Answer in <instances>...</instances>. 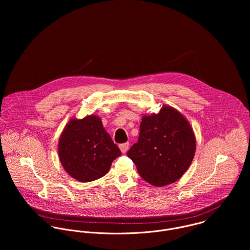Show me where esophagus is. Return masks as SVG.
I'll use <instances>...</instances> for the list:
<instances>
[{
  "label": "esophagus",
  "instance_id": "34e87169",
  "mask_svg": "<svg viewBox=\"0 0 250 250\" xmlns=\"http://www.w3.org/2000/svg\"><path fill=\"white\" fill-rule=\"evenodd\" d=\"M119 148H120L121 152L124 154V153H126V152L128 151V149H129V143H122V144L119 145Z\"/></svg>",
  "mask_w": 250,
  "mask_h": 250
}]
</instances>
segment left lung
<instances>
[{"label": "left lung", "mask_w": 250, "mask_h": 250, "mask_svg": "<svg viewBox=\"0 0 250 250\" xmlns=\"http://www.w3.org/2000/svg\"><path fill=\"white\" fill-rule=\"evenodd\" d=\"M195 149V136L188 119L176 108L164 105L158 113L143 115L139 141L127 156L143 180L164 187L183 176Z\"/></svg>", "instance_id": "left-lung-1"}]
</instances>
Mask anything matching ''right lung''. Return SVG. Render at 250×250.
Returning <instances> with one entry per match:
<instances>
[{
	"label": "right lung",
	"mask_w": 250,
	"mask_h": 250,
	"mask_svg": "<svg viewBox=\"0 0 250 250\" xmlns=\"http://www.w3.org/2000/svg\"><path fill=\"white\" fill-rule=\"evenodd\" d=\"M58 149L64 170L82 183L105 176L112 161L121 155L101 118L94 114L71 118L60 137Z\"/></svg>",
	"instance_id": "obj_1"
}]
</instances>
